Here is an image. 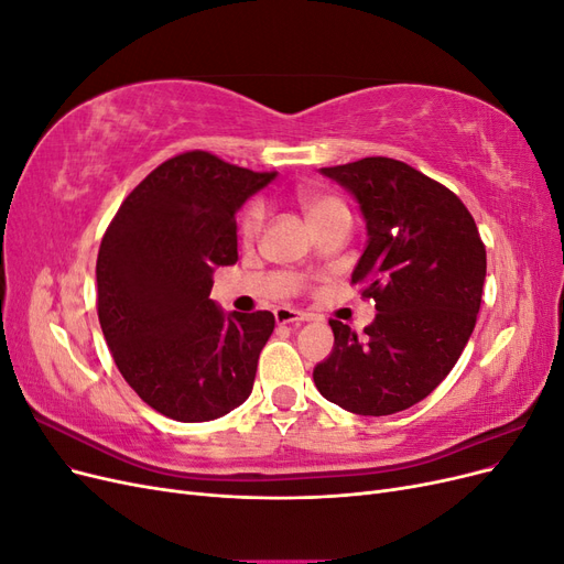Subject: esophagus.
<instances>
[{"label": "esophagus", "mask_w": 564, "mask_h": 564, "mask_svg": "<svg viewBox=\"0 0 564 564\" xmlns=\"http://www.w3.org/2000/svg\"><path fill=\"white\" fill-rule=\"evenodd\" d=\"M275 319L278 324H289V322H308L313 319L311 313H301L296 308H289V305H280V308L275 311Z\"/></svg>", "instance_id": "1"}]
</instances>
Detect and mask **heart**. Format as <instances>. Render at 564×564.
<instances>
[{
    "mask_svg": "<svg viewBox=\"0 0 564 564\" xmlns=\"http://www.w3.org/2000/svg\"><path fill=\"white\" fill-rule=\"evenodd\" d=\"M299 197V204L301 209L305 214V218H308V224H317V220L327 218L332 214H338V212H346L344 202H340L338 197L334 195H327V193H319V191H308V187H303V191L296 193ZM263 216H265V209L261 202H251L249 207L245 209L242 214V220H240V232L245 240H253L256 235H259L261 226H263Z\"/></svg>",
    "mask_w": 564,
    "mask_h": 564,
    "instance_id": "b5f03b06",
    "label": "heart"
}]
</instances>
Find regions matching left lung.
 Returning a JSON list of instances; mask_svg holds the SVG:
<instances>
[{"instance_id":"1","label":"left lung","mask_w":564,"mask_h":564,"mask_svg":"<svg viewBox=\"0 0 564 564\" xmlns=\"http://www.w3.org/2000/svg\"><path fill=\"white\" fill-rule=\"evenodd\" d=\"M360 204L367 247L352 284L377 303L357 338L329 319L334 350L313 369L322 398L360 416H388L429 398L464 352L480 313L487 251L466 204L400 160L319 169Z\"/></svg>"}]
</instances>
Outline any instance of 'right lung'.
<instances>
[{"instance_id":"add662e5","label":"right lung","mask_w":564,"mask_h":564,"mask_svg":"<svg viewBox=\"0 0 564 564\" xmlns=\"http://www.w3.org/2000/svg\"><path fill=\"white\" fill-rule=\"evenodd\" d=\"M275 176L183 152L133 187L104 235L100 329L124 381L169 419L212 421L251 395L275 315H226L209 294L214 270L237 261V209Z\"/></svg>"}]
</instances>
